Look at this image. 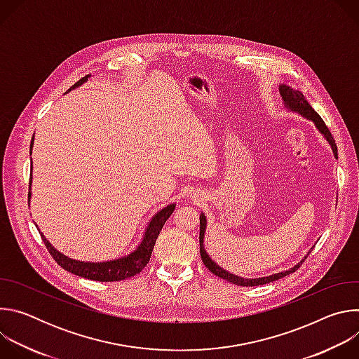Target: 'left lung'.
I'll list each match as a JSON object with an SVG mask.
<instances>
[{
	"label": "left lung",
	"mask_w": 359,
	"mask_h": 359,
	"mask_svg": "<svg viewBox=\"0 0 359 359\" xmlns=\"http://www.w3.org/2000/svg\"><path fill=\"white\" fill-rule=\"evenodd\" d=\"M280 95L283 96V102L287 109L292 111V112H297L299 114L302 118L309 119V121H313L314 125L317 126V129L323 133V136L328 140V143L331 144V149L334 151V156L335 159H338V150H337V144H335V140L330 132V129L327 128L325 122L321 119V116L313 109V107L309 104V102L305 100V96L297 90V89H292L291 86L288 85H280ZM206 224H208V220H206V216H204L203 213L200 215V257L204 263V266H206L215 276L229 281V283H233L236 285H241V287H254V285H263V284H269V283H273V281H277L285 276H290L291 273H294L297 269H299V266L304 263V260L306 259V254L304 260H301L298 264H295L294 267H291L290 270L287 271H281V273H277V274H271V276H267V277H260V278H243V277H238V276H234L226 270H223L220 266H217L210 257L209 254L206 252V250H204V231H206Z\"/></svg>",
	"instance_id": "8db88e82"
}]
</instances>
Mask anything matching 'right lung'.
<instances>
[{
    "mask_svg": "<svg viewBox=\"0 0 359 359\" xmlns=\"http://www.w3.org/2000/svg\"><path fill=\"white\" fill-rule=\"evenodd\" d=\"M88 78H89V75L79 79L74 86L69 88V90L81 86L83 82L88 81ZM32 144H34V137L31 140V147H29L31 153H32ZM29 197H31V182H29L28 201H29ZM173 212H175V203L169 204V206H166L165 209L158 212L155 216L151 217L150 223L147 224L143 240L136 247V250L132 251L129 255H125V257L111 260V262L86 263V262H78V260L69 259V257H67V255H64L62 252H60L58 250H55L53 245H50V243L45 238V236L41 233V230H39V234H41L42 241L46 245L49 254L53 255L54 260L64 270H67V271H69L75 276L88 278V280H93V281H107V283L108 281H121V280H126V278H130V277L136 276L137 273H140L146 267V264L150 260L153 247H155L156 238H158L162 227L165 226L166 220L172 216Z\"/></svg>",
    "mask_w": 359,
    "mask_h": 359,
    "instance_id": "obj_1",
    "label": "right lung"
}]
</instances>
